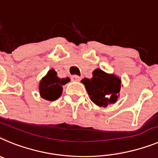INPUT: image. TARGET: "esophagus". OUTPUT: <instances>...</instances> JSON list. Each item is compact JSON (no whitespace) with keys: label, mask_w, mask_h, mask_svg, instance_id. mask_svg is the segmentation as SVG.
I'll use <instances>...</instances> for the list:
<instances>
[{"label":"esophagus","mask_w":158,"mask_h":158,"mask_svg":"<svg viewBox=\"0 0 158 158\" xmlns=\"http://www.w3.org/2000/svg\"><path fill=\"white\" fill-rule=\"evenodd\" d=\"M71 80L73 81V82H79L80 81V77L79 76H78V75H72L71 76Z\"/></svg>","instance_id":"34e87169"}]
</instances>
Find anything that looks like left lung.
Segmentation results:
<instances>
[{"instance_id": "8db88e82", "label": "left lung", "mask_w": 158, "mask_h": 158, "mask_svg": "<svg viewBox=\"0 0 158 158\" xmlns=\"http://www.w3.org/2000/svg\"><path fill=\"white\" fill-rule=\"evenodd\" d=\"M81 83L84 84L90 99L98 106L106 107L118 99L122 80L114 74L97 68L92 72L91 79L84 78Z\"/></svg>"}]
</instances>
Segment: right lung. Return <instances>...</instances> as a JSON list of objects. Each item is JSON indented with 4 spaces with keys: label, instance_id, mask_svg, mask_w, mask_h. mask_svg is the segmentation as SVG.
Wrapping results in <instances>:
<instances>
[{
    "label": "right lung",
    "instance_id": "1",
    "mask_svg": "<svg viewBox=\"0 0 158 158\" xmlns=\"http://www.w3.org/2000/svg\"><path fill=\"white\" fill-rule=\"evenodd\" d=\"M70 82L69 78L60 79L54 69L48 71L47 75L40 82V94L43 98L48 101H55L60 98L63 92V85Z\"/></svg>",
    "mask_w": 158,
    "mask_h": 158
}]
</instances>
